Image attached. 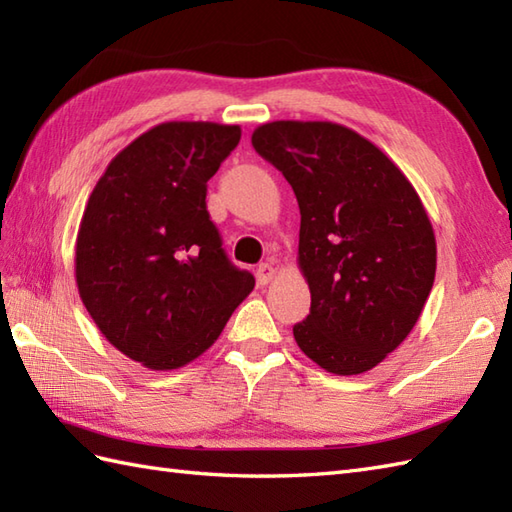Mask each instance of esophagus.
I'll return each instance as SVG.
<instances>
[{"label":"esophagus","instance_id":"1","mask_svg":"<svg viewBox=\"0 0 512 512\" xmlns=\"http://www.w3.org/2000/svg\"><path fill=\"white\" fill-rule=\"evenodd\" d=\"M275 277V266L273 264H259L257 266V284L259 286H266V284H270V279Z\"/></svg>","mask_w":512,"mask_h":512}]
</instances>
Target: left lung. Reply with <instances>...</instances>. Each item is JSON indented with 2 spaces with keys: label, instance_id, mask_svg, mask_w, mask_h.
<instances>
[{
  "label": "left lung",
  "instance_id": "left-lung-1",
  "mask_svg": "<svg viewBox=\"0 0 512 512\" xmlns=\"http://www.w3.org/2000/svg\"><path fill=\"white\" fill-rule=\"evenodd\" d=\"M301 211L310 314L292 328L325 372L363 374L407 339L436 279V237L416 189L374 143L328 121L253 132Z\"/></svg>",
  "mask_w": 512,
  "mask_h": 512
}]
</instances>
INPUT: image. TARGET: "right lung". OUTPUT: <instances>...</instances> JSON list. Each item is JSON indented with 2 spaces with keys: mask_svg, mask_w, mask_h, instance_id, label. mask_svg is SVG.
Here are the masks:
<instances>
[{
  "mask_svg": "<svg viewBox=\"0 0 512 512\" xmlns=\"http://www.w3.org/2000/svg\"><path fill=\"white\" fill-rule=\"evenodd\" d=\"M237 125L173 121L129 143L90 195L76 235V286L96 328L149 369L191 363L255 288L222 248L206 182Z\"/></svg>",
  "mask_w": 512,
  "mask_h": 512,
  "instance_id": "obj_1",
  "label": "right lung"
}]
</instances>
